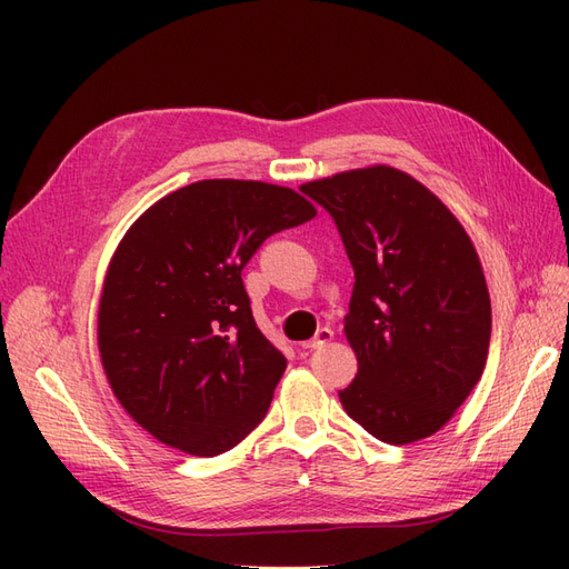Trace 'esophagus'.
I'll return each instance as SVG.
<instances>
[{
    "mask_svg": "<svg viewBox=\"0 0 569 569\" xmlns=\"http://www.w3.org/2000/svg\"><path fill=\"white\" fill-rule=\"evenodd\" d=\"M335 339V332L330 330V327H320V330L316 332V337L311 339V341H306L303 343V349H308V351H316V349H322L325 343H330Z\"/></svg>",
    "mask_w": 569,
    "mask_h": 569,
    "instance_id": "34e87169",
    "label": "esophagus"
}]
</instances>
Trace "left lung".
<instances>
[{"label":"left lung","instance_id":"8db88e82","mask_svg":"<svg viewBox=\"0 0 569 569\" xmlns=\"http://www.w3.org/2000/svg\"><path fill=\"white\" fill-rule=\"evenodd\" d=\"M301 192L335 218L356 274L343 335L358 372L339 391L343 410L385 443L432 437L487 366L491 299L470 234L391 166L343 170Z\"/></svg>","mask_w":569,"mask_h":569}]
</instances>
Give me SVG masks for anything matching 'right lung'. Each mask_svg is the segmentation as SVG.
<instances>
[{"label": "right lung", "mask_w": 569, "mask_h": 569, "mask_svg": "<svg viewBox=\"0 0 569 569\" xmlns=\"http://www.w3.org/2000/svg\"><path fill=\"white\" fill-rule=\"evenodd\" d=\"M316 213L289 187L199 180L120 239L97 343L116 399L153 439L213 458L266 418L287 360L256 327L242 268L270 234Z\"/></svg>", "instance_id": "1"}]
</instances>
